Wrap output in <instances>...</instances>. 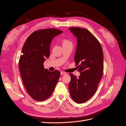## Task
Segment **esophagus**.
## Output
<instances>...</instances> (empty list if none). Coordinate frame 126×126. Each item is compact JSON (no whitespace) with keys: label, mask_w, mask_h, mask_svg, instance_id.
<instances>
[{"label":"esophagus","mask_w":126,"mask_h":126,"mask_svg":"<svg viewBox=\"0 0 126 126\" xmlns=\"http://www.w3.org/2000/svg\"><path fill=\"white\" fill-rule=\"evenodd\" d=\"M66 74V72H61V75H65V74Z\"/></svg>","instance_id":"34e87169"}]
</instances>
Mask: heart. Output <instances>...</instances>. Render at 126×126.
Masks as SVG:
<instances>
[{"mask_svg": "<svg viewBox=\"0 0 126 126\" xmlns=\"http://www.w3.org/2000/svg\"><path fill=\"white\" fill-rule=\"evenodd\" d=\"M67 44H72V43L69 40H68V39H63L62 45H67Z\"/></svg>", "mask_w": 126, "mask_h": 126, "instance_id": "1", "label": "heart"}]
</instances>
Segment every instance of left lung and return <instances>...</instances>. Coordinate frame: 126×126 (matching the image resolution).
Segmentation results:
<instances>
[{
	"label": "left lung",
	"mask_w": 126,
	"mask_h": 126,
	"mask_svg": "<svg viewBox=\"0 0 126 126\" xmlns=\"http://www.w3.org/2000/svg\"><path fill=\"white\" fill-rule=\"evenodd\" d=\"M69 30L77 39L74 61L80 72L78 78L70 74V93L75 102L82 103L96 92L103 74V53L100 43L88 30L80 27Z\"/></svg>",
	"instance_id": "1"
}]
</instances>
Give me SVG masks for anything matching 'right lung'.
I'll use <instances>...</instances> for the list:
<instances>
[{
	"instance_id": "obj_1",
	"label": "right lung",
	"mask_w": 126,
	"mask_h": 126,
	"mask_svg": "<svg viewBox=\"0 0 126 126\" xmlns=\"http://www.w3.org/2000/svg\"><path fill=\"white\" fill-rule=\"evenodd\" d=\"M63 32L54 28L34 32L27 38L19 61L21 79L27 92L36 101L51 95L59 81L60 72L45 69L44 62L50 54L53 38Z\"/></svg>"
}]
</instances>
